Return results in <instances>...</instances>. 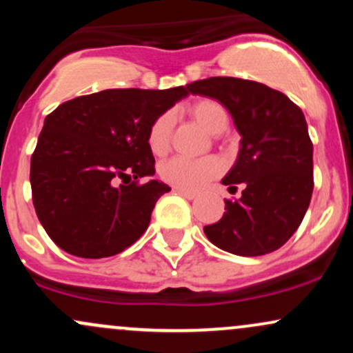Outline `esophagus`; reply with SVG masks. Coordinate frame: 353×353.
Masks as SVG:
<instances>
[{
	"label": "esophagus",
	"instance_id": "esophagus-1",
	"mask_svg": "<svg viewBox=\"0 0 353 353\" xmlns=\"http://www.w3.org/2000/svg\"><path fill=\"white\" fill-rule=\"evenodd\" d=\"M174 190H176V192L179 194V196L185 197V199H189V201L196 199V197H197V194L196 192H190V190H184V189H179V188H174Z\"/></svg>",
	"mask_w": 353,
	"mask_h": 353
}]
</instances>
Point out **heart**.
Instances as JSON below:
<instances>
[{"mask_svg":"<svg viewBox=\"0 0 353 353\" xmlns=\"http://www.w3.org/2000/svg\"><path fill=\"white\" fill-rule=\"evenodd\" d=\"M188 112L210 134H221L228 129L229 116L225 108L214 99H199L188 108ZM174 131L172 112L159 114L149 125L148 145L152 154L164 156L171 148ZM222 172L221 159L214 156L189 159L176 156L159 165L161 179L168 184L184 190H199L214 181Z\"/></svg>","mask_w":353,"mask_h":353,"instance_id":"heart-1","label":"heart"}]
</instances>
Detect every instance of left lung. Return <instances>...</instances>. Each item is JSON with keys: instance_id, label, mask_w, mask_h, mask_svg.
<instances>
[{"instance_id": "1", "label": "left lung", "mask_w": 353, "mask_h": 353, "mask_svg": "<svg viewBox=\"0 0 353 353\" xmlns=\"http://www.w3.org/2000/svg\"><path fill=\"white\" fill-rule=\"evenodd\" d=\"M192 94L217 99L232 116L239 157L222 184H244L225 199V212L204 234L225 252L255 257L281 247L299 229L314 190V145L302 109L281 91L255 81L208 78L189 84Z\"/></svg>"}]
</instances>
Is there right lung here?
Returning <instances> with one entry per match:
<instances>
[{
	"instance_id": "1",
	"label": "right lung",
	"mask_w": 353,
	"mask_h": 353,
	"mask_svg": "<svg viewBox=\"0 0 353 353\" xmlns=\"http://www.w3.org/2000/svg\"><path fill=\"white\" fill-rule=\"evenodd\" d=\"M189 94L188 86L106 89L66 101L46 116L31 156V192L56 245L83 259L123 252L148 229L171 188L154 176L149 125Z\"/></svg>"
}]
</instances>
